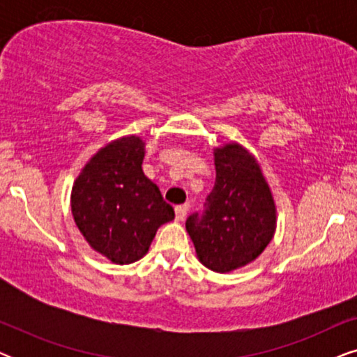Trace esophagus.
<instances>
[{
	"instance_id": "esophagus-1",
	"label": "esophagus",
	"mask_w": 357,
	"mask_h": 357,
	"mask_svg": "<svg viewBox=\"0 0 357 357\" xmlns=\"http://www.w3.org/2000/svg\"><path fill=\"white\" fill-rule=\"evenodd\" d=\"M188 209H190L188 203L178 204V206H175V219H177V221H183L185 216H187Z\"/></svg>"
}]
</instances>
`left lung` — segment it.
Wrapping results in <instances>:
<instances>
[{"mask_svg":"<svg viewBox=\"0 0 357 357\" xmlns=\"http://www.w3.org/2000/svg\"><path fill=\"white\" fill-rule=\"evenodd\" d=\"M216 182L203 214L188 216L185 227L199 261L229 273L255 260L275 236L276 206L257 159L241 144L214 149Z\"/></svg>","mask_w":357,"mask_h":357,"instance_id":"left-lung-1","label":"left lung"}]
</instances>
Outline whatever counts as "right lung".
<instances>
[{
  "label": "right lung",
  "instance_id": "add662e5",
  "mask_svg": "<svg viewBox=\"0 0 357 357\" xmlns=\"http://www.w3.org/2000/svg\"><path fill=\"white\" fill-rule=\"evenodd\" d=\"M144 143L125 136L102 148L73 185L71 211L96 252L116 265L143 258L162 224L175 218L141 164Z\"/></svg>",
  "mask_w": 357,
  "mask_h": 357
}]
</instances>
